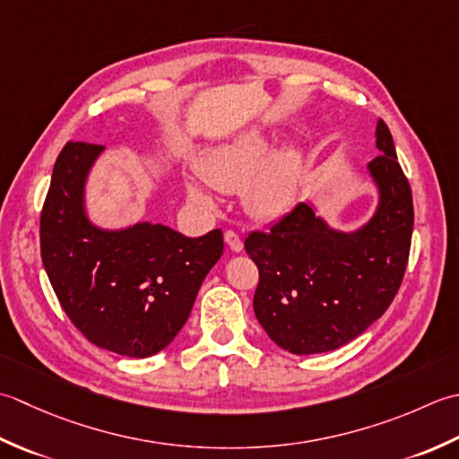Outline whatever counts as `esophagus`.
<instances>
[{"label": "esophagus", "mask_w": 459, "mask_h": 459, "mask_svg": "<svg viewBox=\"0 0 459 459\" xmlns=\"http://www.w3.org/2000/svg\"><path fill=\"white\" fill-rule=\"evenodd\" d=\"M223 241H226V246L231 251H238V254L243 249V239H241L239 233H236V231H226V233H223Z\"/></svg>", "instance_id": "34e87169"}]
</instances>
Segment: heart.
<instances>
[{"mask_svg":"<svg viewBox=\"0 0 459 459\" xmlns=\"http://www.w3.org/2000/svg\"><path fill=\"white\" fill-rule=\"evenodd\" d=\"M271 146L264 130H247L210 148L195 170L205 184L220 192L243 188V204L254 218H281L297 200L303 154L297 148H281L271 154ZM186 194L204 208L213 205L212 194L198 180L186 182Z\"/></svg>","mask_w":459,"mask_h":459,"instance_id":"heart-1","label":"heart"}]
</instances>
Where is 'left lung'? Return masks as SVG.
Masks as SVG:
<instances>
[{
	"label": "left lung",
	"instance_id": "8db88e82",
	"mask_svg": "<svg viewBox=\"0 0 459 459\" xmlns=\"http://www.w3.org/2000/svg\"><path fill=\"white\" fill-rule=\"evenodd\" d=\"M374 136L380 156L367 164V172L378 200L367 223L336 230L307 200L271 231H254L246 239L259 269L255 316L283 351L339 349L380 319L398 293L414 228L412 192L382 118Z\"/></svg>",
	"mask_w": 459,
	"mask_h": 459
}]
</instances>
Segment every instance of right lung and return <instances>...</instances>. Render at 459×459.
Masks as SVG:
<instances>
[{
  "label": "right lung",
  "mask_w": 459,
  "mask_h": 459,
  "mask_svg": "<svg viewBox=\"0 0 459 459\" xmlns=\"http://www.w3.org/2000/svg\"><path fill=\"white\" fill-rule=\"evenodd\" d=\"M105 146L67 143L41 212V259L63 311L100 349L146 359L188 321L208 271L223 254L212 230L186 238L164 223L100 228L87 182Z\"/></svg>",
  "instance_id": "1"
}]
</instances>
